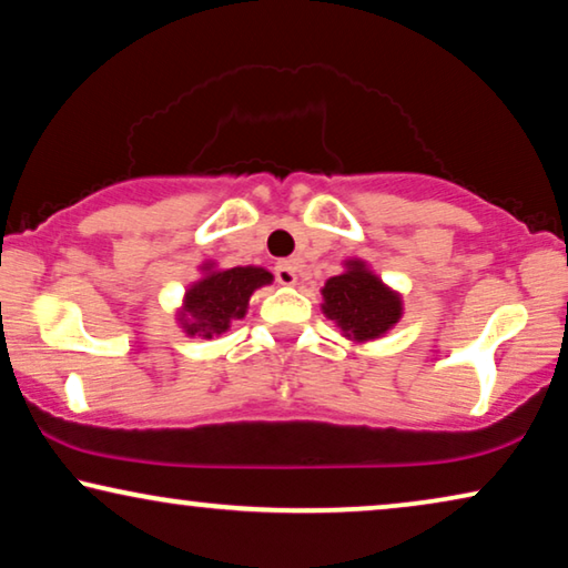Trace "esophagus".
<instances>
[{
    "label": "esophagus",
    "mask_w": 568,
    "mask_h": 568,
    "mask_svg": "<svg viewBox=\"0 0 568 568\" xmlns=\"http://www.w3.org/2000/svg\"><path fill=\"white\" fill-rule=\"evenodd\" d=\"M275 277L280 285H296L298 283V267L293 262H277L275 264Z\"/></svg>",
    "instance_id": "esophagus-1"
}]
</instances>
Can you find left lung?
I'll list each match as a JSON object with an SVG mask.
<instances>
[{"instance_id": "left-lung-1", "label": "left lung", "mask_w": 568, "mask_h": 568, "mask_svg": "<svg viewBox=\"0 0 568 568\" xmlns=\"http://www.w3.org/2000/svg\"><path fill=\"white\" fill-rule=\"evenodd\" d=\"M322 298L324 316L355 343L384 337L403 316L399 293L384 285L363 260H347L345 272L324 283Z\"/></svg>"}]
</instances>
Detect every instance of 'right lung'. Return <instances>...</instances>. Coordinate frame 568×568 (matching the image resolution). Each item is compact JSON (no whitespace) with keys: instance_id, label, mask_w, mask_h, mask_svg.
<instances>
[{"instance_id":"add662e5","label":"right lung","mask_w":568,"mask_h":568,"mask_svg":"<svg viewBox=\"0 0 568 568\" xmlns=\"http://www.w3.org/2000/svg\"><path fill=\"white\" fill-rule=\"evenodd\" d=\"M272 275L264 267L217 270L213 262L202 264V277L189 285L179 324L186 335L205 339L221 337L236 320H244L248 298L256 288L270 285Z\"/></svg>"}]
</instances>
